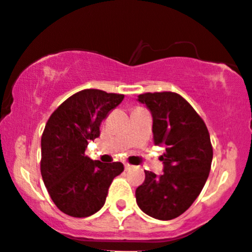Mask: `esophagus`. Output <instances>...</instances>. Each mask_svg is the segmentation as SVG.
<instances>
[{"label":"esophagus","instance_id":"obj_1","mask_svg":"<svg viewBox=\"0 0 252 252\" xmlns=\"http://www.w3.org/2000/svg\"><path fill=\"white\" fill-rule=\"evenodd\" d=\"M124 167H126V171H128V169H130V168H131V166H130V164H128V163H126V164H124Z\"/></svg>","mask_w":252,"mask_h":252}]
</instances>
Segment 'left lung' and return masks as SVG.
I'll use <instances>...</instances> for the list:
<instances>
[{
	"mask_svg": "<svg viewBox=\"0 0 252 252\" xmlns=\"http://www.w3.org/2000/svg\"><path fill=\"white\" fill-rule=\"evenodd\" d=\"M152 114L155 145H164L163 173L145 171L136 204L146 215L169 220L184 213L204 188L213 150L207 126L182 96L171 91L139 95Z\"/></svg>",
	"mask_w": 252,
	"mask_h": 252,
	"instance_id": "1",
	"label": "left lung"
}]
</instances>
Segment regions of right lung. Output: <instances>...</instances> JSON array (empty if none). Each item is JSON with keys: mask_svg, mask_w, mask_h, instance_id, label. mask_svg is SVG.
<instances>
[{"mask_svg": "<svg viewBox=\"0 0 252 252\" xmlns=\"http://www.w3.org/2000/svg\"><path fill=\"white\" fill-rule=\"evenodd\" d=\"M124 95L85 89L51 114L41 136L42 180L55 205L72 217H89L105 205L112 180L123 163H103L85 156L90 140L100 136L101 122Z\"/></svg>", "mask_w": 252, "mask_h": 252, "instance_id": "right-lung-1", "label": "right lung"}]
</instances>
